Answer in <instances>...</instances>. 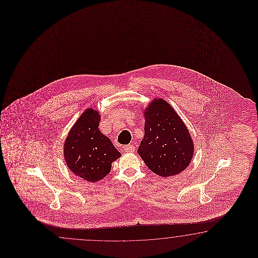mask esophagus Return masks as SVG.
Here are the masks:
<instances>
[{"label": "esophagus", "instance_id": "obj_1", "mask_svg": "<svg viewBox=\"0 0 258 258\" xmlns=\"http://www.w3.org/2000/svg\"><path fill=\"white\" fill-rule=\"evenodd\" d=\"M123 149L125 152H134L135 151V147L132 145H126L123 147Z\"/></svg>", "mask_w": 258, "mask_h": 258}]
</instances>
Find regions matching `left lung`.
I'll return each instance as SVG.
<instances>
[{
	"mask_svg": "<svg viewBox=\"0 0 258 258\" xmlns=\"http://www.w3.org/2000/svg\"><path fill=\"white\" fill-rule=\"evenodd\" d=\"M143 110L145 135L137 152L148 169L161 177L177 175L194 157L190 132L174 109L163 99H155Z\"/></svg>",
	"mask_w": 258,
	"mask_h": 258,
	"instance_id": "8db88e82",
	"label": "left lung"
}]
</instances>
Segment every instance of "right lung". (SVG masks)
<instances>
[{"label":"right lung","instance_id":"add662e5","mask_svg":"<svg viewBox=\"0 0 258 258\" xmlns=\"http://www.w3.org/2000/svg\"><path fill=\"white\" fill-rule=\"evenodd\" d=\"M99 111L88 108L72 126L63 145L69 170L90 182L102 180L110 172L111 163L121 156L99 130Z\"/></svg>","mask_w":258,"mask_h":258}]
</instances>
